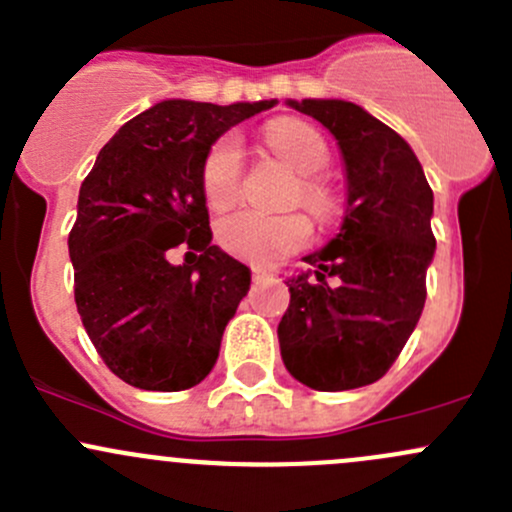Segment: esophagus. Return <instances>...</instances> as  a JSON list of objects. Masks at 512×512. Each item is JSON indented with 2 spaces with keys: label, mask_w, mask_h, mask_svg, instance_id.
<instances>
[{
  "label": "esophagus",
  "mask_w": 512,
  "mask_h": 512,
  "mask_svg": "<svg viewBox=\"0 0 512 512\" xmlns=\"http://www.w3.org/2000/svg\"><path fill=\"white\" fill-rule=\"evenodd\" d=\"M267 277H270V275H267L265 270H260V267H252V280L262 282V280H267Z\"/></svg>",
  "instance_id": "obj_1"
}]
</instances>
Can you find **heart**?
<instances>
[{
	"label": "heart",
	"mask_w": 512,
	"mask_h": 512,
	"mask_svg": "<svg viewBox=\"0 0 512 512\" xmlns=\"http://www.w3.org/2000/svg\"><path fill=\"white\" fill-rule=\"evenodd\" d=\"M265 141L272 151L282 156L302 175L299 180V203L317 220H329L337 210L332 188L317 178L329 165V146L312 126L294 118L270 123L265 128ZM203 193L210 208L223 210L240 195L242 185V143L235 133H225L210 146L203 160ZM312 240V225L302 213L267 215L260 210L242 208L225 215L218 223V242L225 252L252 262L272 265L292 255Z\"/></svg>",
	"instance_id": "b5f03b06"
}]
</instances>
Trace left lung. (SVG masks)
<instances>
[{
    "label": "left lung",
    "instance_id": "1",
    "mask_svg": "<svg viewBox=\"0 0 512 512\" xmlns=\"http://www.w3.org/2000/svg\"><path fill=\"white\" fill-rule=\"evenodd\" d=\"M317 118L339 143L347 170L342 230L289 277V307L277 327L287 371L317 391L379 381L416 329L426 270L436 252L433 190L409 143L352 101H287ZM327 276L340 285L329 288Z\"/></svg>",
    "mask_w": 512,
    "mask_h": 512
}]
</instances>
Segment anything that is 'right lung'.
<instances>
[{
  "mask_svg": "<svg viewBox=\"0 0 512 512\" xmlns=\"http://www.w3.org/2000/svg\"><path fill=\"white\" fill-rule=\"evenodd\" d=\"M275 103L160 101L118 128L81 183L69 232L76 309L126 384L183 391L218 361L250 270L210 242L200 173L225 131ZM175 246L194 262L173 266Z\"/></svg>",
  "mask_w": 512,
  "mask_h": 512,
  "instance_id": "obj_1",
  "label": "right lung"
}]
</instances>
